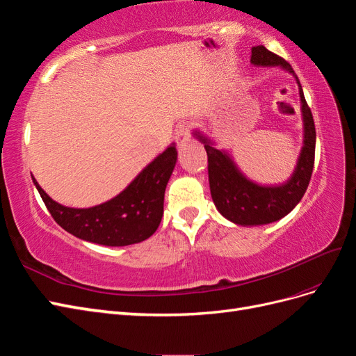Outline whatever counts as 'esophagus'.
<instances>
[{"label":"esophagus","instance_id":"esophagus-1","mask_svg":"<svg viewBox=\"0 0 356 356\" xmlns=\"http://www.w3.org/2000/svg\"><path fill=\"white\" fill-rule=\"evenodd\" d=\"M175 141L179 148L186 147L191 141V129L188 123H181L175 131Z\"/></svg>","mask_w":356,"mask_h":356}]
</instances>
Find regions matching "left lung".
I'll return each mask as SVG.
<instances>
[{
    "label": "left lung",
    "mask_w": 356,
    "mask_h": 356,
    "mask_svg": "<svg viewBox=\"0 0 356 356\" xmlns=\"http://www.w3.org/2000/svg\"><path fill=\"white\" fill-rule=\"evenodd\" d=\"M251 51V62L254 65L281 67L296 77L300 88L301 113H303L305 122V145L301 148L293 177L282 186L264 187L246 179L227 154L212 147L208 138L199 132L195 134L204 144V149L208 153L209 187L215 207L222 217L239 225L273 222L281 220L296 208V204L305 196L310 182L316 144L314 115L305 99L303 89H301L293 67L284 58L275 55L264 46H255Z\"/></svg>",
    "instance_id": "obj_1"
}]
</instances>
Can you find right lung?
<instances>
[{"mask_svg": "<svg viewBox=\"0 0 356 356\" xmlns=\"http://www.w3.org/2000/svg\"><path fill=\"white\" fill-rule=\"evenodd\" d=\"M177 163L175 145L157 156L120 195L102 204L86 209L62 207L50 199L35 178L32 181L50 215L63 230L83 241L126 246L152 236L163 217L166 184Z\"/></svg>", "mask_w": 356, "mask_h": 356, "instance_id": "right-lung-1", "label": "right lung"}]
</instances>
